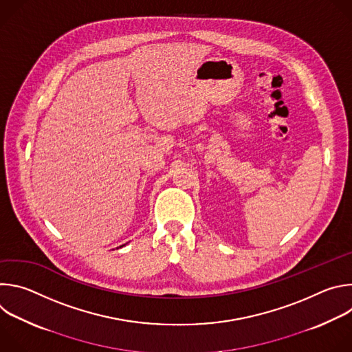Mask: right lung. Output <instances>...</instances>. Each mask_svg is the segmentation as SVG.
<instances>
[{
  "label": "right lung",
  "mask_w": 352,
  "mask_h": 352,
  "mask_svg": "<svg viewBox=\"0 0 352 352\" xmlns=\"http://www.w3.org/2000/svg\"><path fill=\"white\" fill-rule=\"evenodd\" d=\"M122 246H124V245H122ZM120 248H121V246H120Z\"/></svg>",
  "instance_id": "add662e5"
}]
</instances>
